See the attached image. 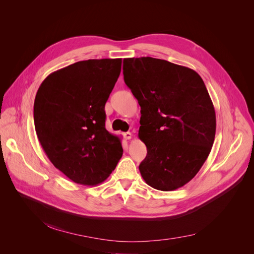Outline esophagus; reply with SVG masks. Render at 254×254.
<instances>
[{
    "mask_svg": "<svg viewBox=\"0 0 254 254\" xmlns=\"http://www.w3.org/2000/svg\"><path fill=\"white\" fill-rule=\"evenodd\" d=\"M124 137H125L127 140H130L131 137H132V134H131V132H129V131H127V132H125V134H124Z\"/></svg>",
    "mask_w": 254,
    "mask_h": 254,
    "instance_id": "1",
    "label": "esophagus"
}]
</instances>
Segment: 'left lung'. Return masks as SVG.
<instances>
[{
    "mask_svg": "<svg viewBox=\"0 0 254 254\" xmlns=\"http://www.w3.org/2000/svg\"><path fill=\"white\" fill-rule=\"evenodd\" d=\"M124 78L141 107L143 179L163 191L182 188L202 168L215 138V110L203 79L188 66L149 57L125 59Z\"/></svg>",
    "mask_w": 254,
    "mask_h": 254,
    "instance_id": "obj_1",
    "label": "left lung"
}]
</instances>
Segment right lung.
Listing matches in <instances>:
<instances>
[{
  "label": "right lung",
  "instance_id": "right-lung-1",
  "mask_svg": "<svg viewBox=\"0 0 254 254\" xmlns=\"http://www.w3.org/2000/svg\"><path fill=\"white\" fill-rule=\"evenodd\" d=\"M122 59L77 62L48 75L34 103L37 137L49 161L73 182L105 181L123 156L120 138L105 128V104Z\"/></svg>",
  "mask_w": 254,
  "mask_h": 254
}]
</instances>
